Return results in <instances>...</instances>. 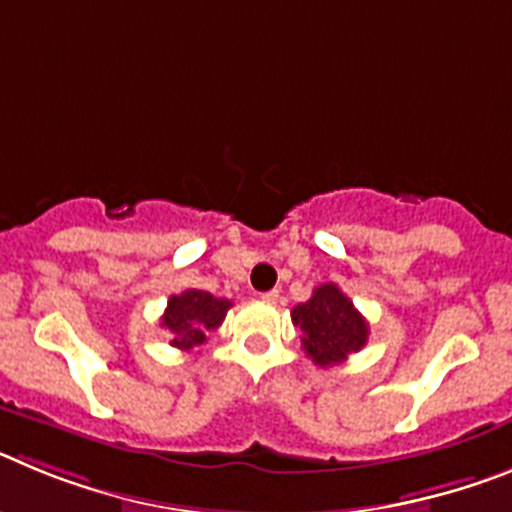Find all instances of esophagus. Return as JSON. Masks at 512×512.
I'll return each mask as SVG.
<instances>
[{"label":"esophagus","instance_id":"34e87169","mask_svg":"<svg viewBox=\"0 0 512 512\" xmlns=\"http://www.w3.org/2000/svg\"><path fill=\"white\" fill-rule=\"evenodd\" d=\"M259 300H264V302H277V300H279V292H277V289H271V292H261Z\"/></svg>","mask_w":512,"mask_h":512}]
</instances>
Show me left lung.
<instances>
[{"instance_id": "1", "label": "left lung", "mask_w": 512, "mask_h": 512, "mask_svg": "<svg viewBox=\"0 0 512 512\" xmlns=\"http://www.w3.org/2000/svg\"><path fill=\"white\" fill-rule=\"evenodd\" d=\"M292 323L302 330V348L318 366H336L366 346L369 323L333 282L292 307Z\"/></svg>"}]
</instances>
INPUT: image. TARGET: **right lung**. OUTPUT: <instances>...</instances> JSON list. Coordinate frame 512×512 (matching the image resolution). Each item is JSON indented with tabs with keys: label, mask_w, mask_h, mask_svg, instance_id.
<instances>
[{
	"label": "right lung",
	"mask_w": 512,
	"mask_h": 512,
	"mask_svg": "<svg viewBox=\"0 0 512 512\" xmlns=\"http://www.w3.org/2000/svg\"><path fill=\"white\" fill-rule=\"evenodd\" d=\"M233 302L212 297L202 289H187L182 295H171L164 315H161V328L171 333V346L189 351L207 341V333L220 328L225 320V312Z\"/></svg>",
	"instance_id": "add662e5"
}]
</instances>
